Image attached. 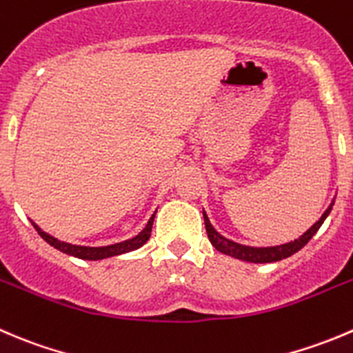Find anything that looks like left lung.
<instances>
[{"mask_svg": "<svg viewBox=\"0 0 353 353\" xmlns=\"http://www.w3.org/2000/svg\"><path fill=\"white\" fill-rule=\"evenodd\" d=\"M333 205H334V200L331 201V205L326 208V212L321 215L319 221H317L312 228L307 229V231L303 232L299 239H295V241H290V243H283V245H278V246L239 245V243H236V241H232V239H228V238H224L222 234H219V232L215 231L214 225L210 224V221H208V215L205 214V210H203V221H205V229H207L208 239H210V243L214 245V248L217 250V252L224 253V255H229V256H234V259L245 260V262L269 263V262H278V260L288 259V256H292L293 253H296L299 250H302L303 246L310 241V238H312V236L319 231V228L323 225V222L326 221V217L330 215Z\"/></svg>", "mask_w": 353, "mask_h": 353, "instance_id": "left-lung-1", "label": "left lung"}]
</instances>
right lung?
<instances>
[{
  "mask_svg": "<svg viewBox=\"0 0 353 353\" xmlns=\"http://www.w3.org/2000/svg\"><path fill=\"white\" fill-rule=\"evenodd\" d=\"M155 214L150 217L148 224H146L145 228H143V231L138 232L134 238L125 239V241H121V243H114V245H107V246H82V245H72V243L60 241V239H57L54 236L44 232L36 222L32 221L30 222H32L37 234H39L44 241L50 243L53 248L60 250V252L67 253V255L77 256V259H82V260H103V259H110V256H115V255H122V253L132 252V250L141 248V246L148 241L150 236H152V225H153V219H155Z\"/></svg>",
  "mask_w": 353,
  "mask_h": 353,
  "instance_id": "obj_1",
  "label": "right lung"
}]
</instances>
